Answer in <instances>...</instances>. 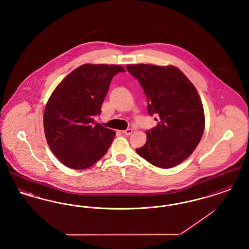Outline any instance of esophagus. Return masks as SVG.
I'll list each match as a JSON object with an SVG mask.
<instances>
[{"mask_svg": "<svg viewBox=\"0 0 249 249\" xmlns=\"http://www.w3.org/2000/svg\"><path fill=\"white\" fill-rule=\"evenodd\" d=\"M122 133L125 135H130L132 133V130L131 129H127V130H122Z\"/></svg>", "mask_w": 249, "mask_h": 249, "instance_id": "esophagus-1", "label": "esophagus"}]
</instances>
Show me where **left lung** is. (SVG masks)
<instances>
[{
  "label": "left lung",
  "instance_id": "left-lung-1",
  "mask_svg": "<svg viewBox=\"0 0 249 249\" xmlns=\"http://www.w3.org/2000/svg\"><path fill=\"white\" fill-rule=\"evenodd\" d=\"M147 99V112L159 118L146 131V142L136 152L149 163L172 168L189 158L204 130L201 98L189 78L175 66L127 65Z\"/></svg>",
  "mask_w": 249,
  "mask_h": 249
}]
</instances>
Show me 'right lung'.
I'll use <instances>...</instances> for the list:
<instances>
[{"label":"right lung","mask_w":249,"mask_h":249,"mask_svg":"<svg viewBox=\"0 0 249 249\" xmlns=\"http://www.w3.org/2000/svg\"><path fill=\"white\" fill-rule=\"evenodd\" d=\"M122 66L84 64L56 88L44 113L48 145L64 165L82 170L93 165L110 147L116 133L96 123L112 78Z\"/></svg>","instance_id":"obj_1"}]
</instances>
